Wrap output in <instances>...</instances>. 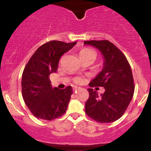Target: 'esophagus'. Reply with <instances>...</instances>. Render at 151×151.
<instances>
[{
    "instance_id": "esophagus-1",
    "label": "esophagus",
    "mask_w": 151,
    "mask_h": 151,
    "mask_svg": "<svg viewBox=\"0 0 151 151\" xmlns=\"http://www.w3.org/2000/svg\"><path fill=\"white\" fill-rule=\"evenodd\" d=\"M81 88L79 87V86H74L73 87V90L74 91H77V90H78V89H80Z\"/></svg>"
}]
</instances>
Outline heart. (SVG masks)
<instances>
[{"instance_id":"heart-1","label":"heart","mask_w":151,"mask_h":151,"mask_svg":"<svg viewBox=\"0 0 151 151\" xmlns=\"http://www.w3.org/2000/svg\"><path fill=\"white\" fill-rule=\"evenodd\" d=\"M88 53H93L95 54V52L93 51L92 49H90V48H84V49L81 50L79 52V56H81V55H84ZM76 82H79L80 81V79L79 78H76L75 79Z\"/></svg>"}]
</instances>
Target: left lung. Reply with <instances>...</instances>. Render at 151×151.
Here are the masks:
<instances>
[{"mask_svg": "<svg viewBox=\"0 0 151 151\" xmlns=\"http://www.w3.org/2000/svg\"><path fill=\"white\" fill-rule=\"evenodd\" d=\"M95 47L103 55V70L89 84L90 87L105 89L99 96L89 88V96L85 104V113L99 123H111L125 113L134 93V82L131 66L124 53L109 40L84 41Z\"/></svg>", "mask_w": 151, "mask_h": 151, "instance_id": "left-lung-1", "label": "left lung"}]
</instances>
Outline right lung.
<instances>
[{
    "label": "right lung",
    "mask_w": 151,
    "mask_h": 151,
    "mask_svg": "<svg viewBox=\"0 0 151 151\" xmlns=\"http://www.w3.org/2000/svg\"><path fill=\"white\" fill-rule=\"evenodd\" d=\"M77 42L52 40L37 48L26 65L22 75V95L27 108L37 119L52 121L67 111L72 88L52 87L49 76L56 72L62 55Z\"/></svg>",
    "instance_id": "right-lung-1"
}]
</instances>
